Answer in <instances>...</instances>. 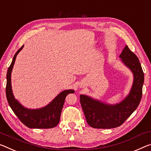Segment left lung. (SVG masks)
Masks as SVG:
<instances>
[{"instance_id":"8db88e82","label":"left lung","mask_w":151,"mask_h":151,"mask_svg":"<svg viewBox=\"0 0 151 151\" xmlns=\"http://www.w3.org/2000/svg\"><path fill=\"white\" fill-rule=\"evenodd\" d=\"M122 63L132 72L134 81L130 93L122 101L115 105L107 104L85 95L80 101L86 120L94 128L109 129L121 126L139 105L142 95L144 73L138 57L126 45L119 55Z\"/></svg>"}]
</instances>
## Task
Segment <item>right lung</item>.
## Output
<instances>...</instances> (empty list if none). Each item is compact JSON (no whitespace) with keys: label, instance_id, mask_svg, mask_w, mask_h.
<instances>
[{"label":"right lung","instance_id":"1","mask_svg":"<svg viewBox=\"0 0 151 151\" xmlns=\"http://www.w3.org/2000/svg\"><path fill=\"white\" fill-rule=\"evenodd\" d=\"M23 47V45L16 52L7 71L6 96L9 105L19 120L27 127L38 129L54 128L58 125L60 122L62 109L66 95L70 93H74L75 91L72 89L63 91L54 98L53 101L42 108L32 109L23 107L14 97L12 91L11 78L12 70L15 64L17 55Z\"/></svg>","mask_w":151,"mask_h":151}]
</instances>
